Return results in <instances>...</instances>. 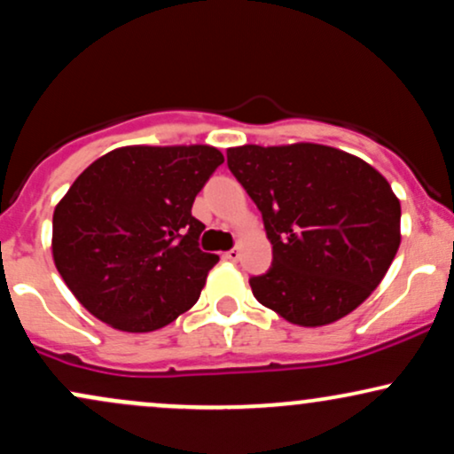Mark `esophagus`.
I'll list each match as a JSON object with an SVG mask.
<instances>
[{
  "label": "esophagus",
  "instance_id": "34e87169",
  "mask_svg": "<svg viewBox=\"0 0 454 454\" xmlns=\"http://www.w3.org/2000/svg\"><path fill=\"white\" fill-rule=\"evenodd\" d=\"M223 258H226V260H231V262H237V260L241 258V252H239L237 247H232V249H228L226 254H223Z\"/></svg>",
  "mask_w": 454,
  "mask_h": 454
}]
</instances>
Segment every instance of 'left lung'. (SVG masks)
Here are the masks:
<instances>
[{"label": "left lung", "mask_w": 454, "mask_h": 454, "mask_svg": "<svg viewBox=\"0 0 454 454\" xmlns=\"http://www.w3.org/2000/svg\"><path fill=\"white\" fill-rule=\"evenodd\" d=\"M228 168L262 213L273 264L249 279L296 326L348 316L378 288L401 243V205L372 164L316 143L228 149Z\"/></svg>", "instance_id": "1"}]
</instances>
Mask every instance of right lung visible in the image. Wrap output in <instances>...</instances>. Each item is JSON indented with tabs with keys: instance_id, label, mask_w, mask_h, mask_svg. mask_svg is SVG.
Wrapping results in <instances>:
<instances>
[{
	"instance_id": "obj_1",
	"label": "right lung",
	"mask_w": 454,
	"mask_h": 454,
	"mask_svg": "<svg viewBox=\"0 0 454 454\" xmlns=\"http://www.w3.org/2000/svg\"><path fill=\"white\" fill-rule=\"evenodd\" d=\"M223 161L211 145L108 151L76 176L53 213V260L98 320L151 333L200 296L217 254L200 252L198 192Z\"/></svg>"
}]
</instances>
